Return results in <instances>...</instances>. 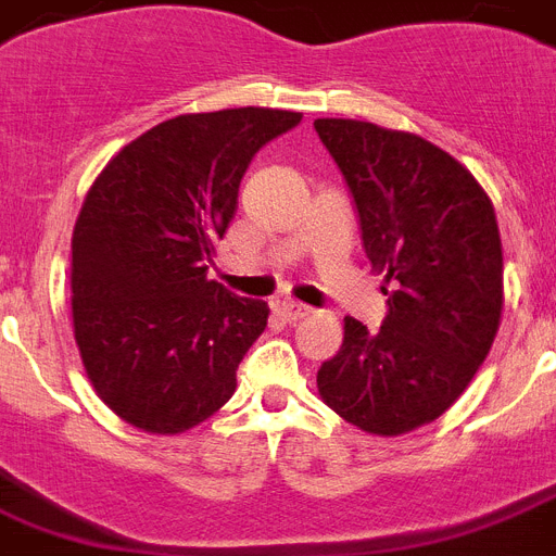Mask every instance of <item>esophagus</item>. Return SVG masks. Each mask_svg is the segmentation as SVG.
Returning <instances> with one entry per match:
<instances>
[{"label":"esophagus","instance_id":"1","mask_svg":"<svg viewBox=\"0 0 556 556\" xmlns=\"http://www.w3.org/2000/svg\"><path fill=\"white\" fill-rule=\"evenodd\" d=\"M275 306H278V312H281L287 320H301V317L312 315V309L306 306V303H298V301H292V298H283V301H278Z\"/></svg>","mask_w":556,"mask_h":556}]
</instances>
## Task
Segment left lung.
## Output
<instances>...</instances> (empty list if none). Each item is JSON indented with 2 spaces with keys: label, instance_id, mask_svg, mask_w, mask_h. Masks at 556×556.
<instances>
[{
  "label": "left lung",
  "instance_id": "1",
  "mask_svg": "<svg viewBox=\"0 0 556 556\" xmlns=\"http://www.w3.org/2000/svg\"><path fill=\"white\" fill-rule=\"evenodd\" d=\"M315 131L354 197L365 255L391 283L377 331L345 317L317 391L365 433H407L439 419L492 349L504 309L495 207L421 137L337 117L315 121Z\"/></svg>",
  "mask_w": 556,
  "mask_h": 556
}]
</instances>
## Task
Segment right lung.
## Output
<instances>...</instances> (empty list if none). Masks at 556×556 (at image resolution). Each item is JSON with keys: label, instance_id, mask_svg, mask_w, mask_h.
<instances>
[{"label": "right lung", "instance_id": "obj_1", "mask_svg": "<svg viewBox=\"0 0 556 556\" xmlns=\"http://www.w3.org/2000/svg\"><path fill=\"white\" fill-rule=\"evenodd\" d=\"M301 112L179 115L123 146L73 230V326L94 393L160 435L205 421L267 329L269 306L207 278L247 165Z\"/></svg>", "mask_w": 556, "mask_h": 556}]
</instances>
